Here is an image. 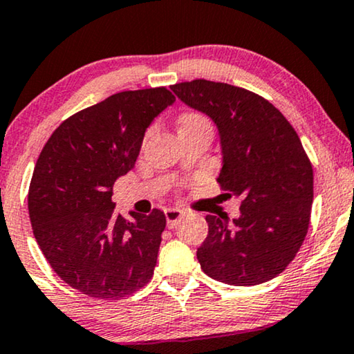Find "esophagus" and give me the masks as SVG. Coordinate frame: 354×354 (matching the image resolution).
Masks as SVG:
<instances>
[{
	"label": "esophagus",
	"mask_w": 354,
	"mask_h": 354,
	"mask_svg": "<svg viewBox=\"0 0 354 354\" xmlns=\"http://www.w3.org/2000/svg\"><path fill=\"white\" fill-rule=\"evenodd\" d=\"M165 217H167V223L169 229H173L178 222H181V218L185 217V212L180 209H167L165 210Z\"/></svg>",
	"instance_id": "esophagus-1"
}]
</instances>
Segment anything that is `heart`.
Here are the masks:
<instances>
[{"label": "heart", "instance_id": "obj_1", "mask_svg": "<svg viewBox=\"0 0 354 354\" xmlns=\"http://www.w3.org/2000/svg\"><path fill=\"white\" fill-rule=\"evenodd\" d=\"M205 119L203 114H198V113H186L183 114L180 118V127H187V125H194V124H199V122H205Z\"/></svg>", "mask_w": 354, "mask_h": 354}]
</instances>
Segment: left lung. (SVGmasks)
Masks as SVG:
<instances>
[{
    "label": "left lung",
    "instance_id": "1",
    "mask_svg": "<svg viewBox=\"0 0 354 354\" xmlns=\"http://www.w3.org/2000/svg\"><path fill=\"white\" fill-rule=\"evenodd\" d=\"M171 89L216 122L223 155L217 183L241 198L232 223L205 217L201 268L225 284L266 283L296 258L310 223L314 171L301 138L279 109L245 88L192 80Z\"/></svg>",
    "mask_w": 354,
    "mask_h": 354
}]
</instances>
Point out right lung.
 I'll return each mask as SVG.
<instances>
[{
  "label": "right lung",
  "instance_id": "1",
  "mask_svg": "<svg viewBox=\"0 0 354 354\" xmlns=\"http://www.w3.org/2000/svg\"><path fill=\"white\" fill-rule=\"evenodd\" d=\"M173 102L165 86L115 93L65 119L40 151L28 194L34 236L57 276L89 297L122 299L153 276L167 217L153 209L125 221L111 198Z\"/></svg>",
  "mask_w": 354,
  "mask_h": 354
}]
</instances>
